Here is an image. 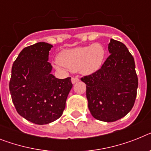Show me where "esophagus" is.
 Returning a JSON list of instances; mask_svg holds the SVG:
<instances>
[{"instance_id":"1","label":"esophagus","mask_w":151,"mask_h":151,"mask_svg":"<svg viewBox=\"0 0 151 151\" xmlns=\"http://www.w3.org/2000/svg\"><path fill=\"white\" fill-rule=\"evenodd\" d=\"M79 81V79H78V78H71V82L72 83H78V82Z\"/></svg>"}]
</instances>
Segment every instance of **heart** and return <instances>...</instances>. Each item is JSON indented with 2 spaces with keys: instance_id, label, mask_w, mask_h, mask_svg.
I'll return each mask as SVG.
<instances>
[{
  "instance_id": "b5f03b06",
  "label": "heart",
  "mask_w": 151,
  "mask_h": 151,
  "mask_svg": "<svg viewBox=\"0 0 151 151\" xmlns=\"http://www.w3.org/2000/svg\"><path fill=\"white\" fill-rule=\"evenodd\" d=\"M104 57V47L101 44L95 43L62 50L58 54V62L54 64V67L57 69L64 67L70 71L79 70L82 73L89 74L101 68Z\"/></svg>"
}]
</instances>
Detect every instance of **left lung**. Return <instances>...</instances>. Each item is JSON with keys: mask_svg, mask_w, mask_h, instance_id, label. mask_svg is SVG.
Masks as SVG:
<instances>
[{"mask_svg": "<svg viewBox=\"0 0 151 151\" xmlns=\"http://www.w3.org/2000/svg\"><path fill=\"white\" fill-rule=\"evenodd\" d=\"M110 56L101 69L82 78L91 115L97 120L114 122L126 116L137 97L138 79L134 59L123 43L111 39Z\"/></svg>", "mask_w": 151, "mask_h": 151, "instance_id": "left-lung-1", "label": "left lung"}]
</instances>
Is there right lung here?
<instances>
[{"label": "right lung", "instance_id": "add662e5", "mask_svg": "<svg viewBox=\"0 0 151 151\" xmlns=\"http://www.w3.org/2000/svg\"><path fill=\"white\" fill-rule=\"evenodd\" d=\"M51 44L45 42L24 47L14 62L9 89L19 114L39 125L58 120L65 108L72 88L70 78L58 79L48 62Z\"/></svg>", "mask_w": 151, "mask_h": 151}]
</instances>
